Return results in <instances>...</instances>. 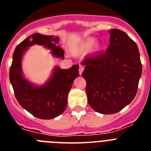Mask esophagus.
Instances as JSON below:
<instances>
[{
    "mask_svg": "<svg viewBox=\"0 0 151 151\" xmlns=\"http://www.w3.org/2000/svg\"><path fill=\"white\" fill-rule=\"evenodd\" d=\"M84 68H85V67H84V66H83V65H81V64L79 65V69H78V70H79V74L80 75L82 73L83 70H84Z\"/></svg>",
    "mask_w": 151,
    "mask_h": 151,
    "instance_id": "obj_1",
    "label": "esophagus"
}]
</instances>
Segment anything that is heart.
<instances>
[{
    "label": "heart",
    "instance_id": "1",
    "mask_svg": "<svg viewBox=\"0 0 151 151\" xmlns=\"http://www.w3.org/2000/svg\"><path fill=\"white\" fill-rule=\"evenodd\" d=\"M95 42V40L93 38H89L88 40H86V41L85 42V45L87 48H90V47L92 46Z\"/></svg>",
    "mask_w": 151,
    "mask_h": 151
}]
</instances>
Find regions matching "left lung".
<instances>
[{
    "instance_id": "8db88e82",
    "label": "left lung",
    "mask_w": 151,
    "mask_h": 151,
    "mask_svg": "<svg viewBox=\"0 0 151 151\" xmlns=\"http://www.w3.org/2000/svg\"><path fill=\"white\" fill-rule=\"evenodd\" d=\"M109 32L110 45L106 52L87 55L81 61L88 103L105 114L118 112L132 102L142 73L136 43L119 29Z\"/></svg>"
}]
</instances>
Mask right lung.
<instances>
[{"mask_svg": "<svg viewBox=\"0 0 151 151\" xmlns=\"http://www.w3.org/2000/svg\"><path fill=\"white\" fill-rule=\"evenodd\" d=\"M58 37L40 34L30 35L16 46L9 69V81L19 104L36 117L48 120L58 117L66 109L67 96L74 79L78 76V65L67 70L56 67L50 80L45 85L35 87L24 79L21 62L24 51L34 44L51 48L57 57L63 58V48L57 46Z\"/></svg>", "mask_w": 151, "mask_h": 151, "instance_id": "right-lung-1", "label": "right lung"}]
</instances>
